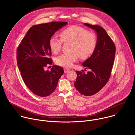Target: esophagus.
<instances>
[{
	"instance_id": "1",
	"label": "esophagus",
	"mask_w": 135,
	"mask_h": 135,
	"mask_svg": "<svg viewBox=\"0 0 135 135\" xmlns=\"http://www.w3.org/2000/svg\"><path fill=\"white\" fill-rule=\"evenodd\" d=\"M69 70V69L65 68L64 69V73H67V72H68Z\"/></svg>"
}]
</instances>
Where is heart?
I'll list each match as a JSON object with an SVG mask.
<instances>
[{
	"mask_svg": "<svg viewBox=\"0 0 135 135\" xmlns=\"http://www.w3.org/2000/svg\"><path fill=\"white\" fill-rule=\"evenodd\" d=\"M59 36L61 40L51 37L49 46L52 53L57 54L61 50L62 42L71 44V53L61 54L55 59V63L62 67L71 66L78 55L81 59L87 58L93 53L97 44V37L94 32L79 26L65 28L60 32Z\"/></svg>",
	"mask_w": 135,
	"mask_h": 135,
	"instance_id": "1",
	"label": "heart"
}]
</instances>
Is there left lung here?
Here are the masks:
<instances>
[{"mask_svg":"<svg viewBox=\"0 0 135 135\" xmlns=\"http://www.w3.org/2000/svg\"><path fill=\"white\" fill-rule=\"evenodd\" d=\"M97 34V44L92 55L82 65L91 71H76L74 86L84 95L90 96L99 92L107 83L110 76L115 55V45L105 30L98 25L84 23Z\"/></svg>","mask_w":135,"mask_h":135,"instance_id":"8db88e82","label":"left lung"}]
</instances>
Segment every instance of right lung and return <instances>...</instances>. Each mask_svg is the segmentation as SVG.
Wrapping results in <instances>:
<instances>
[{"label": "right lung", "mask_w": 135, "mask_h": 135, "mask_svg": "<svg viewBox=\"0 0 135 135\" xmlns=\"http://www.w3.org/2000/svg\"><path fill=\"white\" fill-rule=\"evenodd\" d=\"M68 23L51 22L31 27L17 49L16 61L26 86L36 95L47 97L56 89L64 71L62 67L53 65L50 71L45 70L52 65L49 56L51 51L49 41L55 31Z\"/></svg>", "instance_id": "add662e5"}]
</instances>
